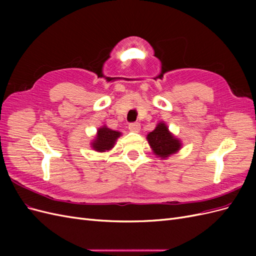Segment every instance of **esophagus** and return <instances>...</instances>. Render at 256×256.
I'll return each mask as SVG.
<instances>
[{"mask_svg":"<svg viewBox=\"0 0 256 256\" xmlns=\"http://www.w3.org/2000/svg\"><path fill=\"white\" fill-rule=\"evenodd\" d=\"M128 128L130 131H132V132H138L141 129V125L138 122H131V124H129Z\"/></svg>","mask_w":256,"mask_h":256,"instance_id":"34e87169","label":"esophagus"}]
</instances>
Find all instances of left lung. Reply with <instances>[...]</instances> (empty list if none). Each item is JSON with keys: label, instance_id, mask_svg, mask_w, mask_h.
<instances>
[{"label": "left lung", "instance_id": "obj_1", "mask_svg": "<svg viewBox=\"0 0 256 256\" xmlns=\"http://www.w3.org/2000/svg\"><path fill=\"white\" fill-rule=\"evenodd\" d=\"M147 141L154 154L161 159H166L180 150L182 142L170 132L166 122H160L152 132L147 134Z\"/></svg>", "mask_w": 256, "mask_h": 256}]
</instances>
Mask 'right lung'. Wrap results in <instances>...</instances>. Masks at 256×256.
<instances>
[{
    "mask_svg": "<svg viewBox=\"0 0 256 256\" xmlns=\"http://www.w3.org/2000/svg\"><path fill=\"white\" fill-rule=\"evenodd\" d=\"M122 136L120 131H115L106 126L100 127L97 130V134L95 140L92 142V147L96 152H104L106 150H110L114 147L116 140Z\"/></svg>",
    "mask_w": 256,
    "mask_h": 256,
    "instance_id": "obj_1",
    "label": "right lung"
}]
</instances>
